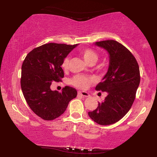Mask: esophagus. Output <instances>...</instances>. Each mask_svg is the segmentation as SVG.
Instances as JSON below:
<instances>
[{
	"label": "esophagus",
	"instance_id": "34e87169",
	"mask_svg": "<svg viewBox=\"0 0 157 157\" xmlns=\"http://www.w3.org/2000/svg\"><path fill=\"white\" fill-rule=\"evenodd\" d=\"M78 94H79V95L84 96V97H89V96H90L89 93H87V92H86V91H78Z\"/></svg>",
	"mask_w": 157,
	"mask_h": 157
}]
</instances>
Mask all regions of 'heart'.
I'll list each match as a JSON object with an SVG mask.
<instances>
[{"mask_svg":"<svg viewBox=\"0 0 157 157\" xmlns=\"http://www.w3.org/2000/svg\"><path fill=\"white\" fill-rule=\"evenodd\" d=\"M79 53L83 58V60L86 62L89 65H93L98 61V59H99V56H98V53L96 51H94L92 48H81L79 50ZM70 59L69 57H66L65 59L63 60L61 63V68H63L64 71L67 70L68 68V65H69ZM94 81H95V78L93 76H83V75H76L72 77L70 79L69 83L74 86L80 89H86L91 84H92Z\"/></svg>","mask_w":157,"mask_h":157,"instance_id":"1","label":"heart"}]
</instances>
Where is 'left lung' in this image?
<instances>
[{"label": "left lung", "mask_w": 157, "mask_h": 157, "mask_svg": "<svg viewBox=\"0 0 157 157\" xmlns=\"http://www.w3.org/2000/svg\"><path fill=\"white\" fill-rule=\"evenodd\" d=\"M109 53V67L96 91H106L104 101L89 116L100 125H110L119 121L132 107L140 83L139 64L134 55L121 44L114 40L96 42Z\"/></svg>", "instance_id": "left-lung-1"}]
</instances>
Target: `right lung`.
<instances>
[{"label": "right lung", "instance_id": "1", "mask_svg": "<svg viewBox=\"0 0 157 157\" xmlns=\"http://www.w3.org/2000/svg\"><path fill=\"white\" fill-rule=\"evenodd\" d=\"M76 46L49 43L28 53L21 67V86L28 105L41 119L51 121L60 117L68 103L77 96L74 88L66 86L61 92L52 91L51 83L63 78V60Z\"/></svg>", "mask_w": 157, "mask_h": 157}]
</instances>
